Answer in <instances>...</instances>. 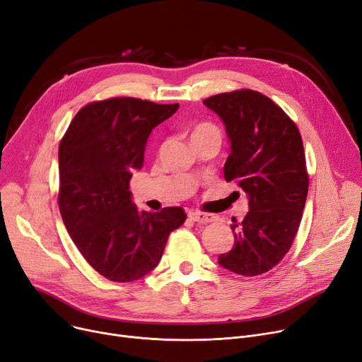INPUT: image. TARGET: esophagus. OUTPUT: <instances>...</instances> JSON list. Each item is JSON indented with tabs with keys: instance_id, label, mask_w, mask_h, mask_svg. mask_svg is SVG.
Returning <instances> with one entry per match:
<instances>
[{
	"instance_id": "34e87169",
	"label": "esophagus",
	"mask_w": 362,
	"mask_h": 362,
	"mask_svg": "<svg viewBox=\"0 0 362 362\" xmlns=\"http://www.w3.org/2000/svg\"><path fill=\"white\" fill-rule=\"evenodd\" d=\"M189 217H191V220H194V222L201 223V225H206V223L214 222V220L217 218V217L213 216V214L201 213V211H191V213H189Z\"/></svg>"
}]
</instances>
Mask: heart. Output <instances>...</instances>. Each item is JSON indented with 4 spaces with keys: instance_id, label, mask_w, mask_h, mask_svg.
<instances>
[{
    "instance_id": "1",
    "label": "heart",
    "mask_w": 362,
    "mask_h": 362,
    "mask_svg": "<svg viewBox=\"0 0 362 362\" xmlns=\"http://www.w3.org/2000/svg\"><path fill=\"white\" fill-rule=\"evenodd\" d=\"M206 132H216L214 127H211V125H198V127L194 130V134H199V133H206Z\"/></svg>"
}]
</instances>
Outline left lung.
I'll return each instance as SVG.
<instances>
[{"label": "left lung", "instance_id": "obj_1", "mask_svg": "<svg viewBox=\"0 0 362 362\" xmlns=\"http://www.w3.org/2000/svg\"><path fill=\"white\" fill-rule=\"evenodd\" d=\"M202 103L225 124L230 144L225 179L248 198L243 222L232 218L235 243L218 264L244 276L264 274L287 255L302 220L309 186L302 136L275 102L255 90L216 94Z\"/></svg>", "mask_w": 362, "mask_h": 362}]
</instances>
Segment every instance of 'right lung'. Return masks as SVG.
Returning <instances> with one entry per match:
<instances>
[{
    "instance_id": "add662e5",
    "label": "right lung",
    "mask_w": 362,
    "mask_h": 362,
    "mask_svg": "<svg viewBox=\"0 0 362 362\" xmlns=\"http://www.w3.org/2000/svg\"><path fill=\"white\" fill-rule=\"evenodd\" d=\"M177 109L134 98L93 102L60 142L62 218L83 257L111 281H136L155 269L168 235L186 220L180 207L140 211L129 191L151 132Z\"/></svg>"
}]
</instances>
